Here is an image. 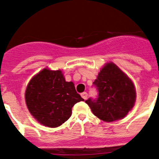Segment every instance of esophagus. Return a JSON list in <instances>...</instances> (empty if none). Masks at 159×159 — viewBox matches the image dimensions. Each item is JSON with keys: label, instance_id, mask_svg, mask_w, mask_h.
I'll return each instance as SVG.
<instances>
[{"label": "esophagus", "instance_id": "obj_1", "mask_svg": "<svg viewBox=\"0 0 159 159\" xmlns=\"http://www.w3.org/2000/svg\"><path fill=\"white\" fill-rule=\"evenodd\" d=\"M88 93L87 92H83V93H81V96H82V98L84 99H85L86 100L87 99H88Z\"/></svg>", "mask_w": 159, "mask_h": 159}]
</instances>
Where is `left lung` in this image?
Returning <instances> with one entry per match:
<instances>
[{
  "label": "left lung",
  "instance_id": "obj_1",
  "mask_svg": "<svg viewBox=\"0 0 159 159\" xmlns=\"http://www.w3.org/2000/svg\"><path fill=\"white\" fill-rule=\"evenodd\" d=\"M97 98L85 101L95 116L106 122H113L127 116L134 104L135 89L130 79L113 64L102 67L93 82Z\"/></svg>",
  "mask_w": 159,
  "mask_h": 159
}]
</instances>
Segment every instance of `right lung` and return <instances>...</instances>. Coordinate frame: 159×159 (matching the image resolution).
Instances as JSON below:
<instances>
[{"label": "right lung", "mask_w": 159, "mask_h": 159, "mask_svg": "<svg viewBox=\"0 0 159 159\" xmlns=\"http://www.w3.org/2000/svg\"><path fill=\"white\" fill-rule=\"evenodd\" d=\"M25 100L32 116L41 124L57 127L69 119L71 108L84 101L72 82H66L61 71L42 70L29 82Z\"/></svg>", "instance_id": "obj_1"}]
</instances>
